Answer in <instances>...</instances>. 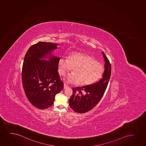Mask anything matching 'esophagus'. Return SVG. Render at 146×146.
Masks as SVG:
<instances>
[{
	"label": "esophagus",
	"instance_id": "34e87169",
	"mask_svg": "<svg viewBox=\"0 0 146 146\" xmlns=\"http://www.w3.org/2000/svg\"><path fill=\"white\" fill-rule=\"evenodd\" d=\"M68 86L66 85V84H64V89L66 88H68Z\"/></svg>",
	"mask_w": 146,
	"mask_h": 146
}]
</instances>
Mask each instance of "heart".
<instances>
[{
  "instance_id": "b5f03b06",
  "label": "heart",
  "mask_w": 146,
  "mask_h": 146,
  "mask_svg": "<svg viewBox=\"0 0 146 146\" xmlns=\"http://www.w3.org/2000/svg\"><path fill=\"white\" fill-rule=\"evenodd\" d=\"M73 68L72 74L65 78L67 83L76 82L79 85H88L95 82L101 78L104 66L86 54L76 52L71 54L68 59L61 58L58 62V71L61 76H65Z\"/></svg>"
}]
</instances>
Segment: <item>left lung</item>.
Instances as JSON below:
<instances>
[{
  "mask_svg": "<svg viewBox=\"0 0 146 146\" xmlns=\"http://www.w3.org/2000/svg\"><path fill=\"white\" fill-rule=\"evenodd\" d=\"M105 61L102 78L96 83L82 87L73 88V94L69 100V105L73 111L82 113L90 111L103 96L111 77V65L102 51Z\"/></svg>",
  "mask_w": 146,
  "mask_h": 146,
  "instance_id": "1",
  "label": "left lung"
}]
</instances>
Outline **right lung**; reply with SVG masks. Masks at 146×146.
<instances>
[{"mask_svg":"<svg viewBox=\"0 0 146 146\" xmlns=\"http://www.w3.org/2000/svg\"><path fill=\"white\" fill-rule=\"evenodd\" d=\"M58 45L59 44L39 42L31 46L25 56L23 86L29 101L39 109L51 107L56 95L64 88L58 72L60 58L52 54Z\"/></svg>","mask_w":146,"mask_h":146,"instance_id":"add662e5","label":"right lung"}]
</instances>
